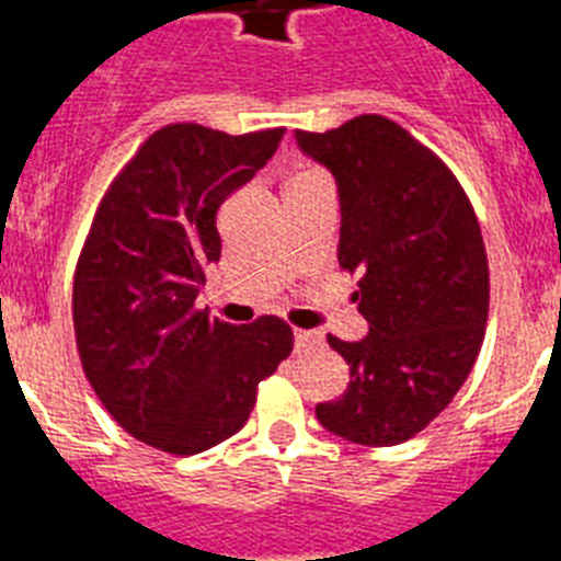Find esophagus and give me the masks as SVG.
<instances>
[{
  "mask_svg": "<svg viewBox=\"0 0 561 561\" xmlns=\"http://www.w3.org/2000/svg\"><path fill=\"white\" fill-rule=\"evenodd\" d=\"M317 342H323V334H320V331H306V329H297L295 331L297 351L309 348V345H317Z\"/></svg>",
  "mask_w": 561,
  "mask_h": 561,
  "instance_id": "34e87169",
  "label": "esophagus"
}]
</instances>
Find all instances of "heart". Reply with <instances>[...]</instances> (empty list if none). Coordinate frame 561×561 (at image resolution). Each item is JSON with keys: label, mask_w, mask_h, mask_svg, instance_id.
Returning <instances> with one entry per match:
<instances>
[{"label": "heart", "mask_w": 561, "mask_h": 561, "mask_svg": "<svg viewBox=\"0 0 561 561\" xmlns=\"http://www.w3.org/2000/svg\"><path fill=\"white\" fill-rule=\"evenodd\" d=\"M300 176H304V173H300Z\"/></svg>", "instance_id": "1"}]
</instances>
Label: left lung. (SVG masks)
I'll return each mask as SVG.
<instances>
[{"mask_svg":"<svg viewBox=\"0 0 561 561\" xmlns=\"http://www.w3.org/2000/svg\"><path fill=\"white\" fill-rule=\"evenodd\" d=\"M329 168L342 207L340 266L368 336L329 345L348 362V390L317 404L329 433L362 447L413 438L472 370L489 320V261L472 202L455 173L381 114L325 134L295 131Z\"/></svg>","mask_w":561,"mask_h":561,"instance_id":"1","label":"left lung"}]
</instances>
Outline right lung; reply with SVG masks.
<instances>
[{"label":"right lung","mask_w":561,"mask_h":561,"mask_svg":"<svg viewBox=\"0 0 561 561\" xmlns=\"http://www.w3.org/2000/svg\"><path fill=\"white\" fill-rule=\"evenodd\" d=\"M284 134L162 126L92 219L72 284L78 354L108 415L148 447L196 455L236 435L257 381L291 354L280 317L230 325L196 306L205 266L221 255V202L272 160Z\"/></svg>","instance_id":"right-lung-1"}]
</instances>
